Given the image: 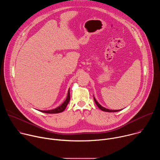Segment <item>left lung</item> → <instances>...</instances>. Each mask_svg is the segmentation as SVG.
<instances>
[{"instance_id": "8db88e82", "label": "left lung", "mask_w": 160, "mask_h": 160, "mask_svg": "<svg viewBox=\"0 0 160 160\" xmlns=\"http://www.w3.org/2000/svg\"><path fill=\"white\" fill-rule=\"evenodd\" d=\"M94 101H95V102H96V105L98 106V107L100 109H101L102 111H105V112H117V111H121V109H119V110H111V109H106V108H105L102 107V106H101V105L98 102V101H96V99H95V98H94Z\"/></svg>"}]
</instances>
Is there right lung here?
I'll return each instance as SVG.
<instances>
[{"label": "right lung", "instance_id": "1", "mask_svg": "<svg viewBox=\"0 0 160 160\" xmlns=\"http://www.w3.org/2000/svg\"><path fill=\"white\" fill-rule=\"evenodd\" d=\"M70 99V89L68 90V96L66 99V100L64 101V102L59 107L56 108L54 109H52V110H48V111H42V110H40V111L42 112H45V113H59V112H62L66 107L67 106L68 102H69Z\"/></svg>", "mask_w": 160, "mask_h": 160}]
</instances>
